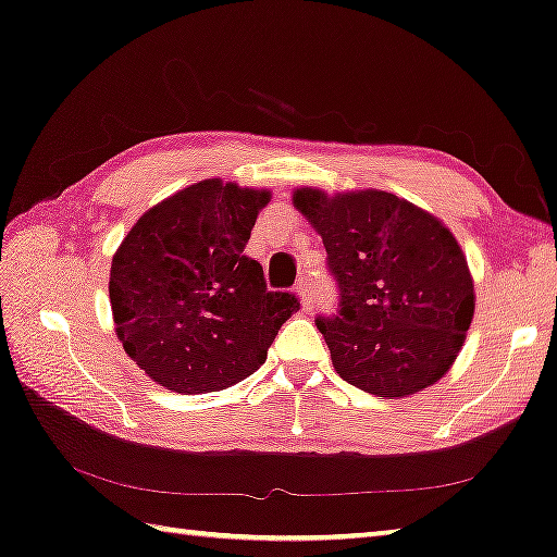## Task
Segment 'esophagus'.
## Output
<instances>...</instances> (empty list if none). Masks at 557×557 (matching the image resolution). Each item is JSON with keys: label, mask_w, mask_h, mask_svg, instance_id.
Here are the masks:
<instances>
[{"label": "esophagus", "mask_w": 557, "mask_h": 557, "mask_svg": "<svg viewBox=\"0 0 557 557\" xmlns=\"http://www.w3.org/2000/svg\"><path fill=\"white\" fill-rule=\"evenodd\" d=\"M299 299H301V307H304V311H311L314 309V304H317V299H314V292H311V281L309 278H301L299 281Z\"/></svg>", "instance_id": "obj_1"}]
</instances>
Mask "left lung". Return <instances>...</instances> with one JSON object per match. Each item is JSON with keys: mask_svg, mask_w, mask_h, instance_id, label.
<instances>
[{"mask_svg": "<svg viewBox=\"0 0 557 557\" xmlns=\"http://www.w3.org/2000/svg\"><path fill=\"white\" fill-rule=\"evenodd\" d=\"M294 208L322 235L342 292L317 319L342 380L377 398L438 383L474 319V278L454 233L429 210L385 193L296 187Z\"/></svg>", "mask_w": 557, "mask_h": 557, "instance_id": "8db88e82", "label": "left lung"}]
</instances>
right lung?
I'll use <instances>...</instances> for the list:
<instances>
[{"instance_id": "right-lung-1", "label": "right lung", "mask_w": 557, "mask_h": 557, "mask_svg": "<svg viewBox=\"0 0 557 557\" xmlns=\"http://www.w3.org/2000/svg\"><path fill=\"white\" fill-rule=\"evenodd\" d=\"M271 189L202 180L136 220L111 261L116 337L172 393L225 391L261 368L299 299L265 288L248 258Z\"/></svg>"}]
</instances>
